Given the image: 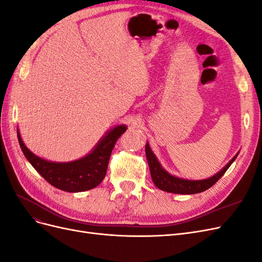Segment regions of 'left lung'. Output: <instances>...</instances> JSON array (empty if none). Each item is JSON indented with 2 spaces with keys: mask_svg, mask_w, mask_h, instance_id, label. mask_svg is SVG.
I'll return each instance as SVG.
<instances>
[{
  "mask_svg": "<svg viewBox=\"0 0 262 262\" xmlns=\"http://www.w3.org/2000/svg\"><path fill=\"white\" fill-rule=\"evenodd\" d=\"M145 153H146L147 163L149 166L150 177H152L155 186L158 189L164 190V191L179 193V194H193V193H199V192L205 191V190H208L214 184H216V181L224 175L229 166L233 164L235 158L237 157V154H236V156L233 157V160L229 161V163L223 169L209 179L186 180V179L173 177L169 175L167 171L164 170V168H162L161 164L158 163L157 158L155 157L152 150H150L148 143H146L145 145Z\"/></svg>",
  "mask_w": 262,
  "mask_h": 262,
  "instance_id": "1",
  "label": "left lung"
}]
</instances>
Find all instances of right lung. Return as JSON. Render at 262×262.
<instances>
[{"mask_svg": "<svg viewBox=\"0 0 262 262\" xmlns=\"http://www.w3.org/2000/svg\"><path fill=\"white\" fill-rule=\"evenodd\" d=\"M125 130L126 126L124 125L116 126L108 132L91 154L70 163L45 161L31 153L25 146L18 131L17 138L23 153L28 162L51 186L67 192H81L97 187L105 178L114 146Z\"/></svg>", "mask_w": 262, "mask_h": 262, "instance_id": "obj_1", "label": "right lung"}]
</instances>
